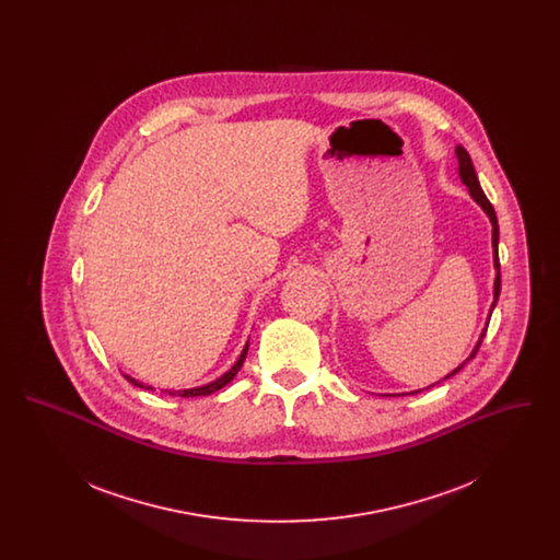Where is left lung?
Instances as JSON below:
<instances>
[{"instance_id":"left-lung-1","label":"left lung","mask_w":560,"mask_h":560,"mask_svg":"<svg viewBox=\"0 0 560 560\" xmlns=\"http://www.w3.org/2000/svg\"><path fill=\"white\" fill-rule=\"evenodd\" d=\"M455 155H457V172H459V180L468 187V192H470V197L479 203L480 208H482V212L487 213V218H489V222H491V229H493V233H491V245H493V268H495V281H493V302H491V306H489V315H487V323H485V327H482V331H480L479 342L475 345L472 348V352L468 354V359L464 361V363H459L452 373H447L443 380H447V377H452L455 373L459 372L470 359H475V354H477V350H479L480 342H482V338H485V334H487V325H489V319H491V313H493V308H495V304H498V298H500V290H502V279H500V256H498V243H500V226H498V215H495V210H493V206L489 203V199L485 197V192H482V188L479 185V178H477V172H475V165H472V160H470V155H468V151L464 149V147H455ZM441 382V380H439ZM439 382H434V384H439ZM432 384V386H434ZM430 388V386H428ZM416 393H420V390H413V393H409V395H416Z\"/></svg>"}]
</instances>
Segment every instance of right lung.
Wrapping results in <instances>:
<instances>
[{
	"instance_id": "1",
	"label": "right lung",
	"mask_w": 560,
	"mask_h": 560,
	"mask_svg": "<svg viewBox=\"0 0 560 560\" xmlns=\"http://www.w3.org/2000/svg\"><path fill=\"white\" fill-rule=\"evenodd\" d=\"M247 348H249V340L245 342V347L241 350L240 359L235 361V365L229 370V372L222 373L220 377H215L213 382L210 384H203V386H195V388H185V390H161V393H165V395H172V397H208V395H212L215 390H220V388H224L235 375L241 370V365H243V361H245V357H247ZM124 377L133 384V386H138V388H144V390H155L153 386H149V384H142L140 380H136L132 375H128V373H124Z\"/></svg>"
}]
</instances>
